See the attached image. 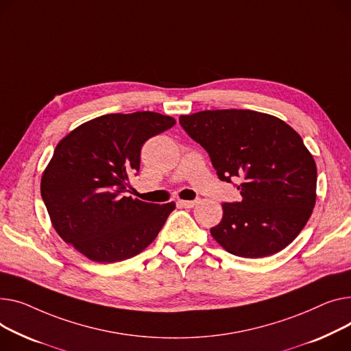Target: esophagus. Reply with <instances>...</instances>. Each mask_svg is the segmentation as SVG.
I'll return each instance as SVG.
<instances>
[{"instance_id": "esophagus-1", "label": "esophagus", "mask_w": 351, "mask_h": 351, "mask_svg": "<svg viewBox=\"0 0 351 351\" xmlns=\"http://www.w3.org/2000/svg\"><path fill=\"white\" fill-rule=\"evenodd\" d=\"M196 203H197V200H179V204L184 208H192L196 206Z\"/></svg>"}]
</instances>
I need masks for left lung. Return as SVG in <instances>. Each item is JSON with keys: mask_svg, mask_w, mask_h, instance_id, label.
<instances>
[{"mask_svg": "<svg viewBox=\"0 0 351 351\" xmlns=\"http://www.w3.org/2000/svg\"><path fill=\"white\" fill-rule=\"evenodd\" d=\"M179 123L208 152L220 180H241L243 200L221 204L213 239L243 258L288 247L316 203V163L300 135L278 117L252 110H206L180 115Z\"/></svg>", "mask_w": 351, "mask_h": 351, "instance_id": "8db88e82", "label": "left lung"}]
</instances>
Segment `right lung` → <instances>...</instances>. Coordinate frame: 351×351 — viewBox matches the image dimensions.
Listing matches in <instances>:
<instances>
[{"label": "right lung", "instance_id": "obj_1", "mask_svg": "<svg viewBox=\"0 0 351 351\" xmlns=\"http://www.w3.org/2000/svg\"><path fill=\"white\" fill-rule=\"evenodd\" d=\"M175 124L154 111L106 114L60 139L42 173L40 195L64 243L91 261L111 264L156 239L175 203H147L125 192L144 143Z\"/></svg>", "mask_w": 351, "mask_h": 351}]
</instances>
